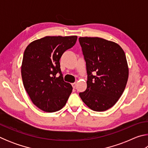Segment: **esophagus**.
I'll return each mask as SVG.
<instances>
[{
	"label": "esophagus",
	"mask_w": 148,
	"mask_h": 148,
	"mask_svg": "<svg viewBox=\"0 0 148 148\" xmlns=\"http://www.w3.org/2000/svg\"><path fill=\"white\" fill-rule=\"evenodd\" d=\"M72 87H73L74 89H75L76 87V86H77V84L76 83H73L72 84Z\"/></svg>",
	"instance_id": "esophagus-1"
}]
</instances>
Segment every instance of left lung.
<instances>
[{
  "mask_svg": "<svg viewBox=\"0 0 148 148\" xmlns=\"http://www.w3.org/2000/svg\"><path fill=\"white\" fill-rule=\"evenodd\" d=\"M87 74V89L79 97L89 108L103 112L116 103L129 77L125 52L114 42L98 37H79Z\"/></svg>",
  "mask_w": 148,
  "mask_h": 148,
  "instance_id": "obj_1",
  "label": "left lung"
}]
</instances>
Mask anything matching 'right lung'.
<instances>
[{
    "instance_id": "add662e5",
    "label": "right lung",
    "mask_w": 148,
    "mask_h": 148,
    "mask_svg": "<svg viewBox=\"0 0 148 148\" xmlns=\"http://www.w3.org/2000/svg\"><path fill=\"white\" fill-rule=\"evenodd\" d=\"M77 38L46 36L32 42L25 50L21 65L23 86L33 104L44 112L62 109L71 94L72 87L64 81L59 61Z\"/></svg>"
}]
</instances>
